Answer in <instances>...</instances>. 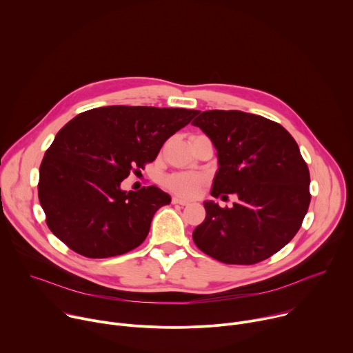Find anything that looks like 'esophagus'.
Instances as JSON below:
<instances>
[{
  "label": "esophagus",
  "mask_w": 353,
  "mask_h": 353,
  "mask_svg": "<svg viewBox=\"0 0 353 353\" xmlns=\"http://www.w3.org/2000/svg\"><path fill=\"white\" fill-rule=\"evenodd\" d=\"M172 203H173V204H179V205H181V207H185V205L190 204L187 199H183V198H179V196H173V198H172Z\"/></svg>",
  "instance_id": "34e87169"
}]
</instances>
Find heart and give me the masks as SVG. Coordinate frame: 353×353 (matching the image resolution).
<instances>
[{"label": "heart", "instance_id": "1", "mask_svg": "<svg viewBox=\"0 0 353 353\" xmlns=\"http://www.w3.org/2000/svg\"><path fill=\"white\" fill-rule=\"evenodd\" d=\"M204 183V176L192 172H177L163 177V185L170 192L183 198H192L198 195Z\"/></svg>", "mask_w": 353, "mask_h": 353}]
</instances>
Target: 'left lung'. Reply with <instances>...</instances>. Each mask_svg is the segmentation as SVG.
I'll list each match as a JSON object with an SVG mask.
<instances>
[{"instance_id":"1","label":"left lung","mask_w":353,"mask_h":353,"mask_svg":"<svg viewBox=\"0 0 353 353\" xmlns=\"http://www.w3.org/2000/svg\"><path fill=\"white\" fill-rule=\"evenodd\" d=\"M199 127L218 150L211 195L232 208L204 203L205 221L192 232L210 257L237 265L270 259L297 233L310 205V173L293 137L278 123L239 110L196 112Z\"/></svg>"}]
</instances>
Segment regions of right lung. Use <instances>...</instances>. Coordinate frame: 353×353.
Listing matches in <instances>:
<instances>
[{"label": "right lung", "instance_id": "1", "mask_svg": "<svg viewBox=\"0 0 353 353\" xmlns=\"http://www.w3.org/2000/svg\"><path fill=\"white\" fill-rule=\"evenodd\" d=\"M196 110L106 106L78 114L46 150L39 201L46 223L63 243L88 259L121 256L148 236L155 212L170 203L155 185L121 190L141 173Z\"/></svg>", "mask_w": 353, "mask_h": 353}]
</instances>
